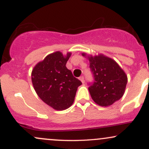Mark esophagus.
I'll list each match as a JSON object with an SVG mask.
<instances>
[{
    "instance_id": "esophagus-1",
    "label": "esophagus",
    "mask_w": 149,
    "mask_h": 149,
    "mask_svg": "<svg viewBox=\"0 0 149 149\" xmlns=\"http://www.w3.org/2000/svg\"><path fill=\"white\" fill-rule=\"evenodd\" d=\"M79 79H80V81L82 82V83H85V80H84V77L83 76H80V78H79Z\"/></svg>"
}]
</instances>
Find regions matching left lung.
<instances>
[{
	"label": "left lung",
	"instance_id": "obj_1",
	"mask_svg": "<svg viewBox=\"0 0 149 149\" xmlns=\"http://www.w3.org/2000/svg\"><path fill=\"white\" fill-rule=\"evenodd\" d=\"M89 59L93 73V84L88 90L92 99L101 107H109L119 100L125 93L127 76L115 60L100 54L96 56L82 53Z\"/></svg>",
	"mask_w": 149,
	"mask_h": 149
}]
</instances>
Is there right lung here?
I'll return each mask as SVG.
<instances>
[{"label":"right lung","instance_id":"obj_1","mask_svg":"<svg viewBox=\"0 0 149 149\" xmlns=\"http://www.w3.org/2000/svg\"><path fill=\"white\" fill-rule=\"evenodd\" d=\"M71 55V52L64 55L59 51L51 53L32 70V84L38 96L54 110L71 107L82 84L66 66Z\"/></svg>","mask_w":149,"mask_h":149}]
</instances>
